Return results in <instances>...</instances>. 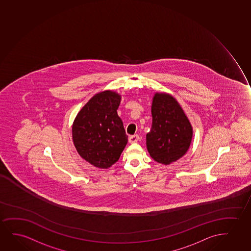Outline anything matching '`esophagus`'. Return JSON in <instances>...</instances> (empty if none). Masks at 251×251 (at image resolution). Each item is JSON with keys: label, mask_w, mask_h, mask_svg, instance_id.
Listing matches in <instances>:
<instances>
[{"label": "esophagus", "mask_w": 251, "mask_h": 251, "mask_svg": "<svg viewBox=\"0 0 251 251\" xmlns=\"http://www.w3.org/2000/svg\"><path fill=\"white\" fill-rule=\"evenodd\" d=\"M139 139H140V136L138 134H134V135H131V136L128 137V141L131 144L136 143Z\"/></svg>", "instance_id": "1"}]
</instances>
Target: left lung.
I'll return each mask as SVG.
<instances>
[{
	"label": "left lung",
	"instance_id": "obj_1",
	"mask_svg": "<svg viewBox=\"0 0 251 251\" xmlns=\"http://www.w3.org/2000/svg\"><path fill=\"white\" fill-rule=\"evenodd\" d=\"M151 115V129L147 134V150L157 163L170 164L188 150L192 125L176 99L167 94L155 95Z\"/></svg>",
	"mask_w": 251,
	"mask_h": 251
}]
</instances>
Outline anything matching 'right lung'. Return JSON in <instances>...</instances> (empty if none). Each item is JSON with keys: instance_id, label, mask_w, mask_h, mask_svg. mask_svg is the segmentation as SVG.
Instances as JSON below:
<instances>
[{"instance_id": "1", "label": "right lung", "mask_w": 251, "mask_h": 251, "mask_svg": "<svg viewBox=\"0 0 251 251\" xmlns=\"http://www.w3.org/2000/svg\"><path fill=\"white\" fill-rule=\"evenodd\" d=\"M120 101V95L115 92L99 93L73 123L72 139L77 152L97 168H110L127 145V135L117 112Z\"/></svg>"}]
</instances>
